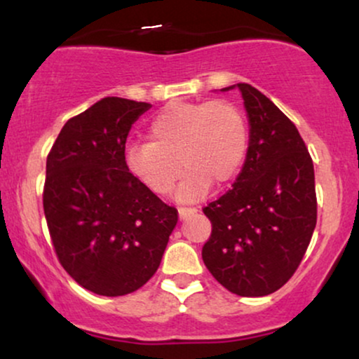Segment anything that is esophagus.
Segmentation results:
<instances>
[{
    "label": "esophagus",
    "mask_w": 359,
    "mask_h": 359,
    "mask_svg": "<svg viewBox=\"0 0 359 359\" xmlns=\"http://www.w3.org/2000/svg\"><path fill=\"white\" fill-rule=\"evenodd\" d=\"M196 212H198V210H196L194 208H180L178 209V214H180V219L181 220L191 217V215L196 214Z\"/></svg>",
    "instance_id": "1"
}]
</instances>
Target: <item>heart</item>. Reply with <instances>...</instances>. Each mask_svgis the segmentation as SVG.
Instances as JSON below:
<instances>
[{
	"mask_svg": "<svg viewBox=\"0 0 359 359\" xmlns=\"http://www.w3.org/2000/svg\"><path fill=\"white\" fill-rule=\"evenodd\" d=\"M149 139L126 147L127 175L151 194L165 196L181 175V163L188 173L175 199L196 203L205 198L212 183L222 186L237 176L247 154L248 130L232 102H173L151 121Z\"/></svg>",
	"mask_w": 359,
	"mask_h": 359,
	"instance_id": "1",
	"label": "heart"
}]
</instances>
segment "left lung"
Segmentation results:
<instances>
[{
	"label": "left lung",
	"instance_id": "obj_1",
	"mask_svg": "<svg viewBox=\"0 0 359 359\" xmlns=\"http://www.w3.org/2000/svg\"><path fill=\"white\" fill-rule=\"evenodd\" d=\"M248 117L242 171L204 208L212 233L203 247L210 274L230 292L268 296L296 271L317 224L313 163L296 126L257 88L238 83Z\"/></svg>",
	"mask_w": 359,
	"mask_h": 359
}]
</instances>
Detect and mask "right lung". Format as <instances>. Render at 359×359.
Instances as JSON below:
<instances>
[{
	"mask_svg": "<svg viewBox=\"0 0 359 359\" xmlns=\"http://www.w3.org/2000/svg\"><path fill=\"white\" fill-rule=\"evenodd\" d=\"M151 107L102 97L63 126L47 156L43 214L65 271L88 291L134 292L160 266L178 210L124 168L132 124Z\"/></svg>",
	"mask_w": 359,
	"mask_h": 359,
	"instance_id": "obj_1",
	"label": "right lung"
}]
</instances>
